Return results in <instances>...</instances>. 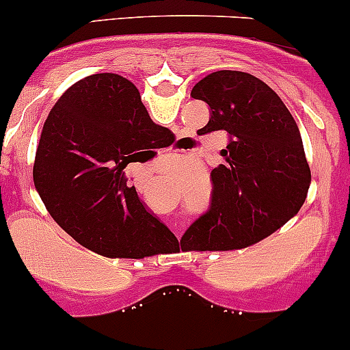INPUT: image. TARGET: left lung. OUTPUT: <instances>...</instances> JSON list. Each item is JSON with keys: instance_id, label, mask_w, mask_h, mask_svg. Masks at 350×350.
I'll return each instance as SVG.
<instances>
[{"instance_id": "left-lung-1", "label": "left lung", "mask_w": 350, "mask_h": 350, "mask_svg": "<svg viewBox=\"0 0 350 350\" xmlns=\"http://www.w3.org/2000/svg\"><path fill=\"white\" fill-rule=\"evenodd\" d=\"M208 106L203 133L226 131V164L210 172L205 213L186 229L193 250H237L275 232L306 200L311 171L299 128L269 85L243 71L220 70L193 87Z\"/></svg>"}]
</instances>
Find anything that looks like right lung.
Masks as SVG:
<instances>
[{"instance_id": "1", "label": "right lung", "mask_w": 350, "mask_h": 350, "mask_svg": "<svg viewBox=\"0 0 350 350\" xmlns=\"http://www.w3.org/2000/svg\"><path fill=\"white\" fill-rule=\"evenodd\" d=\"M138 89L114 73L71 85L51 109L33 161V185L73 239L109 258L162 253L176 236L126 185L124 169L167 137Z\"/></svg>"}]
</instances>
